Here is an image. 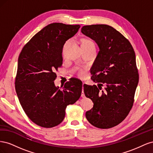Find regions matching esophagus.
Returning <instances> with one entry per match:
<instances>
[{"label": "esophagus", "mask_w": 153, "mask_h": 153, "mask_svg": "<svg viewBox=\"0 0 153 153\" xmlns=\"http://www.w3.org/2000/svg\"><path fill=\"white\" fill-rule=\"evenodd\" d=\"M85 84V82H83V84H82V87H83V89H84V85ZM81 97H82V98H85V94H84V90H82Z\"/></svg>", "instance_id": "obj_1"}]
</instances>
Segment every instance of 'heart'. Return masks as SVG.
Here are the masks:
<instances>
[{
  "mask_svg": "<svg viewBox=\"0 0 153 153\" xmlns=\"http://www.w3.org/2000/svg\"><path fill=\"white\" fill-rule=\"evenodd\" d=\"M69 42H70V40H68L66 41V43L65 44V46L68 44ZM80 43H81V48H84V47H94L95 48V43L92 40L89 39H87V38H82L80 40ZM64 46V47H65ZM77 75L78 76L80 77H83L85 75V71L84 69H78L76 70Z\"/></svg>",
  "mask_w": 153,
  "mask_h": 153,
  "instance_id": "1",
  "label": "heart"
}]
</instances>
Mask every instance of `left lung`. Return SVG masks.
<instances>
[{"mask_svg": "<svg viewBox=\"0 0 153 153\" xmlns=\"http://www.w3.org/2000/svg\"><path fill=\"white\" fill-rule=\"evenodd\" d=\"M81 32L95 41L100 49L91 71V79L99 88L84 87L85 96L94 103L85 117L96 128L114 127L126 117L133 105L138 83L135 52L129 41L111 26L85 25ZM103 84L106 87L100 91Z\"/></svg>", "mask_w": 153, "mask_h": 153, "instance_id": "left-lung-1", "label": "left lung"}]
</instances>
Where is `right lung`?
Listing matches in <instances>:
<instances>
[{
  "mask_svg": "<svg viewBox=\"0 0 153 153\" xmlns=\"http://www.w3.org/2000/svg\"><path fill=\"white\" fill-rule=\"evenodd\" d=\"M80 25L53 23L36 34L23 48L18 60L15 89L20 105L31 121L44 128L57 126L66 108L82 94V82L71 78L62 89L54 84L55 71L62 64L64 43Z\"/></svg>",
  "mask_w": 153,
  "mask_h": 153,
  "instance_id": "obj_1",
  "label": "right lung"
}]
</instances>
